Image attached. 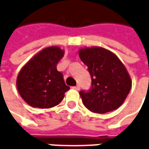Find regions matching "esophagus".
<instances>
[{"instance_id": "1", "label": "esophagus", "mask_w": 149, "mask_h": 149, "mask_svg": "<svg viewBox=\"0 0 149 149\" xmlns=\"http://www.w3.org/2000/svg\"><path fill=\"white\" fill-rule=\"evenodd\" d=\"M72 88L76 89V90H79L80 89V87H79V85H77V86H75V87H73Z\"/></svg>"}]
</instances>
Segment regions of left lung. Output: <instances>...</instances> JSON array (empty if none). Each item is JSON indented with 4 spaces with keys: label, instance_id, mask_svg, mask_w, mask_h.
I'll return each instance as SVG.
<instances>
[{
    "label": "left lung",
    "instance_id": "left-lung-1",
    "mask_svg": "<svg viewBox=\"0 0 149 149\" xmlns=\"http://www.w3.org/2000/svg\"><path fill=\"white\" fill-rule=\"evenodd\" d=\"M79 54L91 76V88L79 92L84 105L98 113L117 109L131 88V79L123 62L102 47L84 48Z\"/></svg>",
    "mask_w": 149,
    "mask_h": 149
}]
</instances>
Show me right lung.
Segmentation results:
<instances>
[{
  "label": "right lung",
  "instance_id": "obj_1",
  "mask_svg": "<svg viewBox=\"0 0 149 149\" xmlns=\"http://www.w3.org/2000/svg\"><path fill=\"white\" fill-rule=\"evenodd\" d=\"M63 55L61 48L47 47L21 69L17 78V88L26 104L37 108H51L62 101L70 87L56 66Z\"/></svg>",
  "mask_w": 149,
  "mask_h": 149
}]
</instances>
